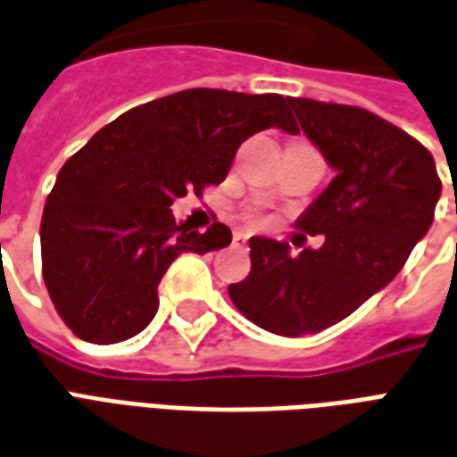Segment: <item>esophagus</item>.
<instances>
[{"label":"esophagus","mask_w":457,"mask_h":457,"mask_svg":"<svg viewBox=\"0 0 457 457\" xmlns=\"http://www.w3.org/2000/svg\"><path fill=\"white\" fill-rule=\"evenodd\" d=\"M247 235H245V232H235V235H232V247L235 249H247Z\"/></svg>","instance_id":"esophagus-1"}]
</instances>
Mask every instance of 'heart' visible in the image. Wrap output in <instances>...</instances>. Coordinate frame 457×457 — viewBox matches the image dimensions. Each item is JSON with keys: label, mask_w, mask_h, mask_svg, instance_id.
Instances as JSON below:
<instances>
[{"label": "heart", "mask_w": 457, "mask_h": 457, "mask_svg": "<svg viewBox=\"0 0 457 457\" xmlns=\"http://www.w3.org/2000/svg\"><path fill=\"white\" fill-rule=\"evenodd\" d=\"M249 220H252V222H259V220H257V218H249Z\"/></svg>", "instance_id": "1"}]
</instances>
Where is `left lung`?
<instances>
[{"mask_svg":"<svg viewBox=\"0 0 457 457\" xmlns=\"http://www.w3.org/2000/svg\"><path fill=\"white\" fill-rule=\"evenodd\" d=\"M288 104L337 170L296 222L323 245L291 257L284 242L252 237V271L229 284V298L259 328L296 337L340 323L402 271L431 228L441 179L421 141L370 110L308 97Z\"/></svg>","mask_w":457,"mask_h":457,"instance_id":"obj_1","label":"left lung"}]
</instances>
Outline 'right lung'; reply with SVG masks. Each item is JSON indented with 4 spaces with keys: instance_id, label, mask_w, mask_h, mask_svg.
I'll use <instances>...</instances> for the list:
<instances>
[{
    "instance_id": "right-lung-1",
    "label": "right lung",
    "mask_w": 457,
    "mask_h": 457,
    "mask_svg": "<svg viewBox=\"0 0 457 457\" xmlns=\"http://www.w3.org/2000/svg\"><path fill=\"white\" fill-rule=\"evenodd\" d=\"M296 134L288 97L193 87L124 112L65 161L41 218V271L80 340L121 343L149 326L180 252L228 247L232 232L176 222L170 205L228 176L242 141Z\"/></svg>"
}]
</instances>
